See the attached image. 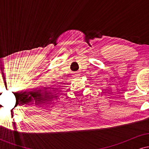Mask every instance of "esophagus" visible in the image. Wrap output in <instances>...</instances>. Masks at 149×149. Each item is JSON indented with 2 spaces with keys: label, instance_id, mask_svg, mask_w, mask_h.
Here are the masks:
<instances>
[{
  "label": "esophagus",
  "instance_id": "esophagus-1",
  "mask_svg": "<svg viewBox=\"0 0 149 149\" xmlns=\"http://www.w3.org/2000/svg\"><path fill=\"white\" fill-rule=\"evenodd\" d=\"M80 76V75L79 74V73H76V74H75V77H76V78H79Z\"/></svg>",
  "mask_w": 149,
  "mask_h": 149
}]
</instances>
